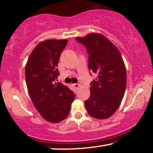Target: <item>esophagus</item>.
Returning <instances> with one entry per match:
<instances>
[{
	"label": "esophagus",
	"instance_id": "1",
	"mask_svg": "<svg viewBox=\"0 0 153 153\" xmlns=\"http://www.w3.org/2000/svg\"><path fill=\"white\" fill-rule=\"evenodd\" d=\"M73 86H74L76 89H78L80 87V85H79V83H74V84H73Z\"/></svg>",
	"mask_w": 153,
	"mask_h": 153
}]
</instances>
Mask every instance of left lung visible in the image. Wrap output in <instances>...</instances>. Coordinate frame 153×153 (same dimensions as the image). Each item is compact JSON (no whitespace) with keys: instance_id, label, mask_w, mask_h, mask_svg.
<instances>
[{"instance_id":"8db88e82","label":"left lung","mask_w":153,"mask_h":153,"mask_svg":"<svg viewBox=\"0 0 153 153\" xmlns=\"http://www.w3.org/2000/svg\"><path fill=\"white\" fill-rule=\"evenodd\" d=\"M76 39L86 48L88 69L97 76L91 83L85 108L95 118H109L120 106L126 88V69L122 56L116 46L100 33H89Z\"/></svg>"}]
</instances>
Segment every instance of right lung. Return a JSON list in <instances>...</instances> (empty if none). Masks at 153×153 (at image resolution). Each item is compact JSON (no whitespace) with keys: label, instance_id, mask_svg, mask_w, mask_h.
I'll return each mask as SVG.
<instances>
[{"label":"right lung","instance_id":"right-lung-1","mask_svg":"<svg viewBox=\"0 0 153 153\" xmlns=\"http://www.w3.org/2000/svg\"><path fill=\"white\" fill-rule=\"evenodd\" d=\"M67 39H46L34 48L25 68L28 91L35 107L48 122L57 123L68 116L75 95L55 81L60 74V56Z\"/></svg>","mask_w":153,"mask_h":153}]
</instances>
